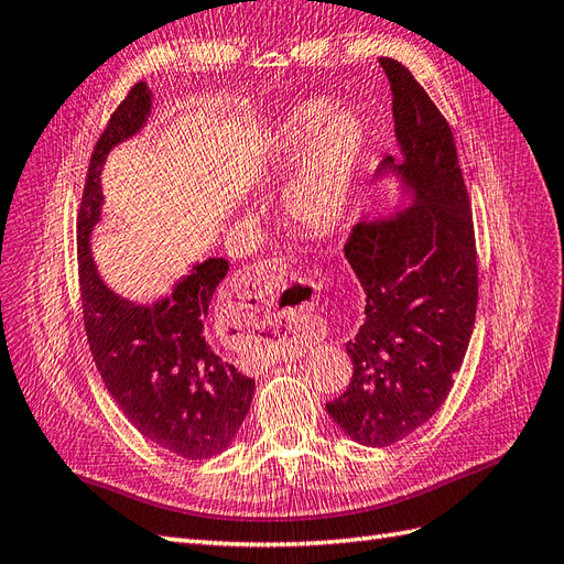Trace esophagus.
<instances>
[{"label":"esophagus","instance_id":"obj_1","mask_svg":"<svg viewBox=\"0 0 564 564\" xmlns=\"http://www.w3.org/2000/svg\"><path fill=\"white\" fill-rule=\"evenodd\" d=\"M292 270L289 263L282 258H268V261L253 263L245 272H239L235 280V327L241 332L249 329H282L292 327V323L301 317L303 306L306 303H299V306H286L280 308L275 303V294L282 284H286ZM299 341H289L286 351H296Z\"/></svg>","mask_w":564,"mask_h":564}]
</instances>
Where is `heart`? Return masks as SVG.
Returning <instances> with one entry per match:
<instances>
[{
	"mask_svg": "<svg viewBox=\"0 0 564 564\" xmlns=\"http://www.w3.org/2000/svg\"><path fill=\"white\" fill-rule=\"evenodd\" d=\"M365 149V128L351 111H332L327 101L294 106L272 134L270 163L289 171L303 155L284 189V208L311 232H332L351 206L354 177Z\"/></svg>",
	"mask_w": 564,
	"mask_h": 564,
	"instance_id": "heart-1",
	"label": "heart"
}]
</instances>
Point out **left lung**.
I'll list each match as a JSON object with an SVG mask.
<instances>
[{
  "mask_svg": "<svg viewBox=\"0 0 564 564\" xmlns=\"http://www.w3.org/2000/svg\"><path fill=\"white\" fill-rule=\"evenodd\" d=\"M391 85L401 156L379 173L403 182L410 206L358 223L344 247L365 292L346 344L354 377L327 413L362 446L384 448L422 427L453 387L477 315L475 225L448 120L403 64L379 58Z\"/></svg>",
  "mask_w": 564,
  "mask_h": 564,
  "instance_id": "8db88e82",
  "label": "left lung"
}]
</instances>
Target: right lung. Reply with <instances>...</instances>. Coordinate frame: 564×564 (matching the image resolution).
<instances>
[{
	"label": "right lung",
	"instance_id": "right-lung-1",
	"mask_svg": "<svg viewBox=\"0 0 564 564\" xmlns=\"http://www.w3.org/2000/svg\"><path fill=\"white\" fill-rule=\"evenodd\" d=\"M151 111L147 83H137L113 111L89 159L78 213V275L85 334L106 389L132 427L180 458H213L232 444L256 382L213 351L206 317L225 258L196 263L171 296L151 306L111 292L99 278L89 235L101 218L106 154L140 132Z\"/></svg>",
	"mask_w": 564,
	"mask_h": 564
}]
</instances>
